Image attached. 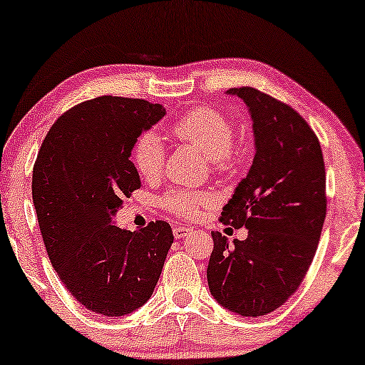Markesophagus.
Here are the masks:
<instances>
[{"label":"esophagus","instance_id":"obj_1","mask_svg":"<svg viewBox=\"0 0 365 365\" xmlns=\"http://www.w3.org/2000/svg\"><path fill=\"white\" fill-rule=\"evenodd\" d=\"M190 232H194V228H190V226H175V228H173L175 238L187 237Z\"/></svg>","mask_w":365,"mask_h":365}]
</instances>
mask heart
<instances>
[{
    "instance_id": "b5f03b06",
    "label": "heart",
    "mask_w": 365,
    "mask_h": 365,
    "mask_svg": "<svg viewBox=\"0 0 365 365\" xmlns=\"http://www.w3.org/2000/svg\"><path fill=\"white\" fill-rule=\"evenodd\" d=\"M168 132L173 139L200 150L220 170L232 165L235 158V128L232 121L215 108L200 106L185 111L170 125ZM132 161L137 173L148 182L161 177L165 149L156 133L145 132L137 139L132 149ZM209 204H212V197L202 190H171L163 199V206L182 217H195Z\"/></svg>"
}]
</instances>
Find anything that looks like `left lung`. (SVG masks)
Listing matches in <instances>:
<instances>
[{
    "label": "left lung",
    "mask_w": 365,
    "mask_h": 365,
    "mask_svg": "<svg viewBox=\"0 0 365 365\" xmlns=\"http://www.w3.org/2000/svg\"><path fill=\"white\" fill-rule=\"evenodd\" d=\"M254 121L255 156L220 221L245 226L233 240L212 232L207 283L223 307L257 317L287 302L304 282L326 217V170L317 135L300 113L269 94L240 87Z\"/></svg>",
    "instance_id": "obj_1"
}]
</instances>
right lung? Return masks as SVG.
I'll list each match as a JSON object with an SVG mask.
<instances>
[{"label":"right lung","mask_w":365,"mask_h":365,"mask_svg":"<svg viewBox=\"0 0 365 365\" xmlns=\"http://www.w3.org/2000/svg\"><path fill=\"white\" fill-rule=\"evenodd\" d=\"M163 116L165 108L145 99L81 103L54 121L34 163L32 200L49 261L73 299L101 316L148 302L173 244L166 221L139 232L113 225L140 188L133 144Z\"/></svg>","instance_id":"1"}]
</instances>
